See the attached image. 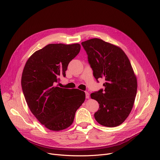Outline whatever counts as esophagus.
<instances>
[{
  "mask_svg": "<svg viewBox=\"0 0 160 160\" xmlns=\"http://www.w3.org/2000/svg\"><path fill=\"white\" fill-rule=\"evenodd\" d=\"M89 97H90L89 93L88 92H86V98L87 99H88V98H89Z\"/></svg>",
  "mask_w": 160,
  "mask_h": 160,
  "instance_id": "esophagus-1",
  "label": "esophagus"
}]
</instances>
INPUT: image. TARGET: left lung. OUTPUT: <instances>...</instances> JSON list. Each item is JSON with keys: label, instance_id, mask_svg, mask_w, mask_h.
<instances>
[{"label": "left lung", "instance_id": "8db88e82", "mask_svg": "<svg viewBox=\"0 0 160 160\" xmlns=\"http://www.w3.org/2000/svg\"><path fill=\"white\" fill-rule=\"evenodd\" d=\"M82 45L94 78L105 80L104 89L91 94L100 106L94 118L103 126H118L129 115L137 92V80L131 62L120 48L101 39H89Z\"/></svg>", "mask_w": 160, "mask_h": 160}]
</instances>
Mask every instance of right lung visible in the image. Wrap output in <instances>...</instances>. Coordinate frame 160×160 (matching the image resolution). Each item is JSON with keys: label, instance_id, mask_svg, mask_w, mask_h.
<instances>
[{"label": "right lung", "instance_id": "obj_1", "mask_svg": "<svg viewBox=\"0 0 160 160\" xmlns=\"http://www.w3.org/2000/svg\"><path fill=\"white\" fill-rule=\"evenodd\" d=\"M80 50L79 44H51L35 52L26 63L21 78L26 101L31 112L49 130L69 127L86 99L82 91L55 86L60 76L66 77L69 63Z\"/></svg>", "mask_w": 160, "mask_h": 160}]
</instances>
